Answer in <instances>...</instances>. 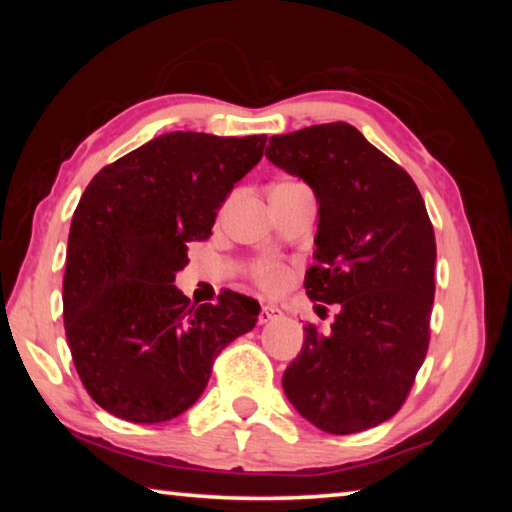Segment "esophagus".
Here are the masks:
<instances>
[{"mask_svg": "<svg viewBox=\"0 0 512 512\" xmlns=\"http://www.w3.org/2000/svg\"><path fill=\"white\" fill-rule=\"evenodd\" d=\"M282 314V311L280 309H277V307H271V305H264L262 309H259V323H268V320H273V318H277V316H280Z\"/></svg>", "mask_w": 512, "mask_h": 512, "instance_id": "34e87169", "label": "esophagus"}]
</instances>
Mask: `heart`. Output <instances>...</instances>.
<instances>
[{
	"instance_id": "b5f03b06",
	"label": "heart",
	"mask_w": 512,
	"mask_h": 512,
	"mask_svg": "<svg viewBox=\"0 0 512 512\" xmlns=\"http://www.w3.org/2000/svg\"><path fill=\"white\" fill-rule=\"evenodd\" d=\"M250 277H253L257 287H262L268 293H277L287 287L289 268L280 262H273V259H264V262H257L250 268Z\"/></svg>"
}]
</instances>
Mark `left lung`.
I'll return each instance as SVG.
<instances>
[{"instance_id":"obj_1","label":"left lung","mask_w":512,"mask_h":512,"mask_svg":"<svg viewBox=\"0 0 512 512\" xmlns=\"http://www.w3.org/2000/svg\"><path fill=\"white\" fill-rule=\"evenodd\" d=\"M266 158L314 189L318 264L305 289L339 307L329 332L305 327L284 393L327 433L377 427L402 409L429 350L436 237L427 207L409 173L345 121L273 135Z\"/></svg>"}]
</instances>
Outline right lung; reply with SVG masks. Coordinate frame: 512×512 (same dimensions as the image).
Instances as JSON below:
<instances>
[{
  "label": "right lung",
  "instance_id": "1",
  "mask_svg": "<svg viewBox=\"0 0 512 512\" xmlns=\"http://www.w3.org/2000/svg\"><path fill=\"white\" fill-rule=\"evenodd\" d=\"M266 135L167 133L103 167L76 207L63 277L65 336L85 391L121 420L176 418L214 359L250 332L259 302L225 291L192 305L173 282Z\"/></svg>",
  "mask_w": 512,
  "mask_h": 512
}]
</instances>
